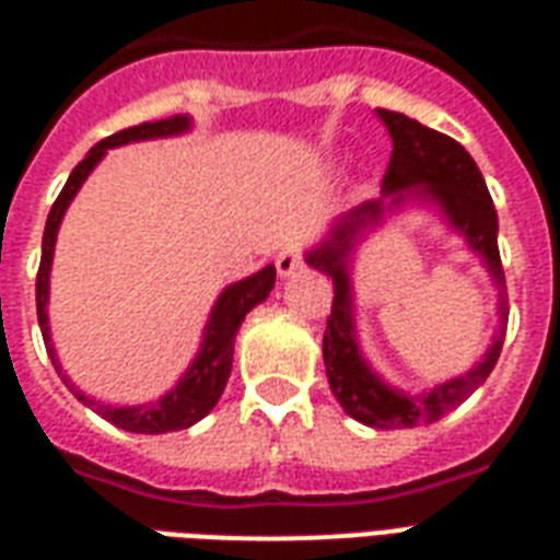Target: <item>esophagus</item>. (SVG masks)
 Returning a JSON list of instances; mask_svg holds the SVG:
<instances>
[{
    "instance_id": "1",
    "label": "esophagus",
    "mask_w": 560,
    "mask_h": 560,
    "mask_svg": "<svg viewBox=\"0 0 560 560\" xmlns=\"http://www.w3.org/2000/svg\"><path fill=\"white\" fill-rule=\"evenodd\" d=\"M299 264H302V255L296 253V246H284V249L276 255V270H279L281 279L293 276V272L299 270Z\"/></svg>"
}]
</instances>
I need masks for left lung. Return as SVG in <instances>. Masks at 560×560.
Returning a JSON list of instances; mask_svg holds the SVG:
<instances>
[{"mask_svg":"<svg viewBox=\"0 0 560 560\" xmlns=\"http://www.w3.org/2000/svg\"><path fill=\"white\" fill-rule=\"evenodd\" d=\"M377 118L392 136V160L383 177L381 200L363 202L334 220L323 241L307 249L305 261L307 267L331 276L334 281V305L323 337L325 372H328L331 392L346 409V416L360 424L374 427V430H400V427L433 424L486 383L503 349L509 302H505L503 264L497 249V229H500L497 209L477 162L470 160V153L459 142H453L451 136L435 133L404 113L377 109ZM407 205L433 208L454 231H459L471 252L479 254L480 260L487 264L501 293L498 300L501 328L480 363L465 375L436 384L433 390L424 393L398 390L368 366L359 351L357 306L350 281L357 246L374 228H380L389 213Z\"/></svg>","mask_w":560,"mask_h":560,"instance_id":"8db88e82","label":"left lung"}]
</instances>
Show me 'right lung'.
<instances>
[{"instance_id": "add662e5", "label": "right lung", "mask_w": 560, "mask_h": 560, "mask_svg": "<svg viewBox=\"0 0 560 560\" xmlns=\"http://www.w3.org/2000/svg\"><path fill=\"white\" fill-rule=\"evenodd\" d=\"M194 127L191 116H174L162 118V121H144V125L127 127L121 133H113L107 139H101L86 160H81L74 165V171L66 179L63 191L57 194L55 206L48 211L46 232H43V258H39V272H37V319L39 331H43V342H46V351L51 363H55L60 381L69 386L74 398L81 400L83 407H90L92 412H98L101 418H107L109 424L121 427L127 433H174V430H188L191 424H197L200 418H206L214 409V404L220 400L223 389H226L229 372H232V351H235V334L241 328V323L246 319V314L253 311L255 305H261L264 299L270 296L272 284H276V267L267 264L264 270L246 276V279L229 284V288L220 290L218 302L211 307L209 323L202 328L200 351L194 354L191 366L183 372L174 389H168L162 398L151 400V404H136V407H109V404H101V400L83 395L69 374L63 372L60 360H57V351L51 346V328H48V276H51V261H55V244H57V229L63 223V214L69 209V202L74 200V194L81 191V186L86 183L95 165L104 160V153L113 151V148H121V144L130 142H148V139H171V136H183Z\"/></svg>"}]
</instances>
